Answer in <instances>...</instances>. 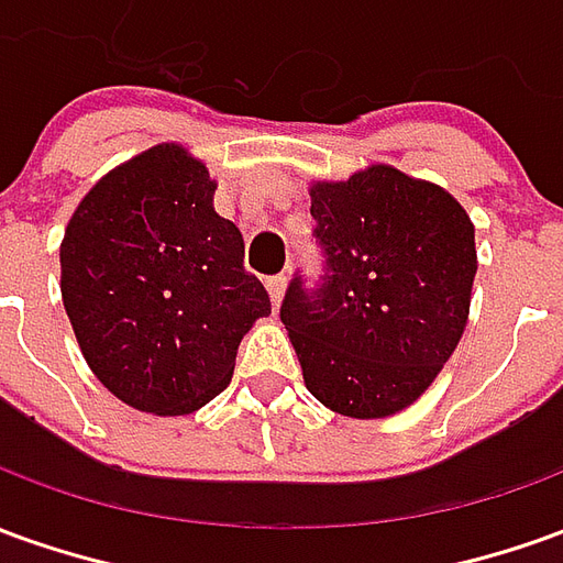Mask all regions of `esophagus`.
<instances>
[{
  "instance_id": "obj_1",
  "label": "esophagus",
  "mask_w": 563,
  "mask_h": 563,
  "mask_svg": "<svg viewBox=\"0 0 563 563\" xmlns=\"http://www.w3.org/2000/svg\"><path fill=\"white\" fill-rule=\"evenodd\" d=\"M286 274H274L268 277V292H271V301H274V308H280L283 295H286Z\"/></svg>"
}]
</instances>
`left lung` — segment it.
<instances>
[{
    "mask_svg": "<svg viewBox=\"0 0 563 563\" xmlns=\"http://www.w3.org/2000/svg\"><path fill=\"white\" fill-rule=\"evenodd\" d=\"M308 195L329 274L313 298L295 277L280 308L305 387L344 418H390L430 390L466 329L473 219L393 164L310 179Z\"/></svg>",
    "mask_w": 563,
    "mask_h": 563,
    "instance_id": "obj_1",
    "label": "left lung"
}]
</instances>
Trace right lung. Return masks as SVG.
I'll return each mask as SVG.
<instances>
[{
  "mask_svg": "<svg viewBox=\"0 0 563 563\" xmlns=\"http://www.w3.org/2000/svg\"><path fill=\"white\" fill-rule=\"evenodd\" d=\"M183 143L103 173L63 231L60 295L88 368L124 405L191 415L225 390L241 338L268 317L243 234Z\"/></svg>",
  "mask_w": 563,
  "mask_h": 563,
  "instance_id": "obj_1",
  "label": "right lung"
}]
</instances>
